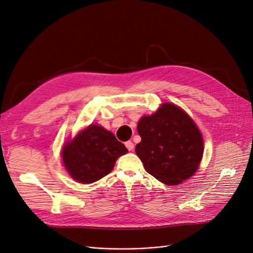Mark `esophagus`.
Masks as SVG:
<instances>
[{"instance_id":"1","label":"esophagus","mask_w":253,"mask_h":253,"mask_svg":"<svg viewBox=\"0 0 253 253\" xmlns=\"http://www.w3.org/2000/svg\"><path fill=\"white\" fill-rule=\"evenodd\" d=\"M126 147L128 151H133L134 150V143L132 141H126Z\"/></svg>"}]
</instances>
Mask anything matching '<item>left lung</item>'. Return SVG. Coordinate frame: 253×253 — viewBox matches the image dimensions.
<instances>
[{
    "mask_svg": "<svg viewBox=\"0 0 253 253\" xmlns=\"http://www.w3.org/2000/svg\"><path fill=\"white\" fill-rule=\"evenodd\" d=\"M141 141L135 152L145 171L166 185L190 178L203 158L204 140L189 115L172 103L163 105L137 125Z\"/></svg>",
    "mask_w": 253,
    "mask_h": 253,
    "instance_id": "obj_1",
    "label": "left lung"
}]
</instances>
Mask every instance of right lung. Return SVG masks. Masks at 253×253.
<instances>
[{"mask_svg": "<svg viewBox=\"0 0 253 253\" xmlns=\"http://www.w3.org/2000/svg\"><path fill=\"white\" fill-rule=\"evenodd\" d=\"M126 153L112 132L90 125L63 145L62 162L75 180L91 183L111 173L117 158Z\"/></svg>", "mask_w": 253, "mask_h": 253, "instance_id": "obj_1", "label": "right lung"}]
</instances>
